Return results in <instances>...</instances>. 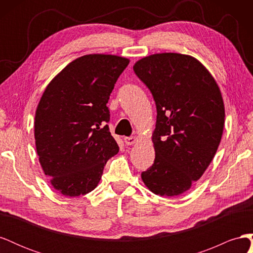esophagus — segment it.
Returning <instances> with one entry per match:
<instances>
[{
    "mask_svg": "<svg viewBox=\"0 0 253 253\" xmlns=\"http://www.w3.org/2000/svg\"><path fill=\"white\" fill-rule=\"evenodd\" d=\"M124 140H125V143L126 144V145H131V144H134L136 141H137V137H125L124 138Z\"/></svg>",
    "mask_w": 253,
    "mask_h": 253,
    "instance_id": "1",
    "label": "esophagus"
}]
</instances>
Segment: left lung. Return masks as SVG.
<instances>
[{
  "label": "left lung",
  "mask_w": 253,
  "mask_h": 253,
  "mask_svg": "<svg viewBox=\"0 0 253 253\" xmlns=\"http://www.w3.org/2000/svg\"><path fill=\"white\" fill-rule=\"evenodd\" d=\"M133 70L157 111L154 164L141 178L157 195H180L202 177L217 151L225 124L220 90L201 62L181 53L145 57Z\"/></svg>",
  "instance_id": "obj_1"
}]
</instances>
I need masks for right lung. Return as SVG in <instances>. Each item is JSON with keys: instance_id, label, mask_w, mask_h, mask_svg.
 Returning <instances> with one entry per match:
<instances>
[{"instance_id": "1", "label": "right lung", "mask_w": 253, "mask_h": 253, "mask_svg": "<svg viewBox=\"0 0 253 253\" xmlns=\"http://www.w3.org/2000/svg\"><path fill=\"white\" fill-rule=\"evenodd\" d=\"M128 59L86 55L74 60L44 90L36 111L39 162L65 196L93 191L119 147L109 128L110 95Z\"/></svg>"}]
</instances>
